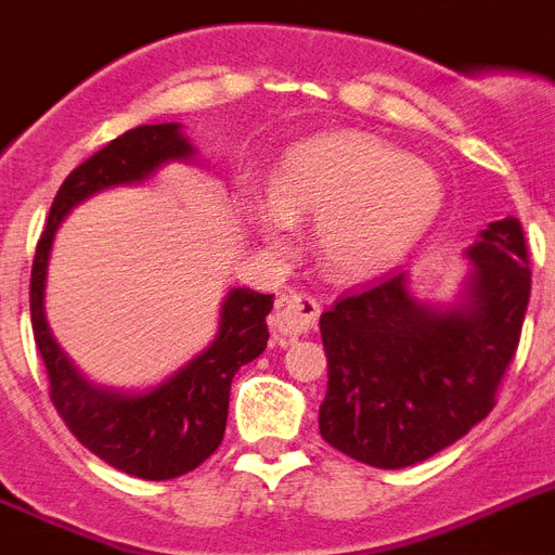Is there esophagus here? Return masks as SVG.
Segmentation results:
<instances>
[{
	"label": "esophagus",
	"instance_id": "34e87169",
	"mask_svg": "<svg viewBox=\"0 0 555 555\" xmlns=\"http://www.w3.org/2000/svg\"><path fill=\"white\" fill-rule=\"evenodd\" d=\"M320 311H323V306H320L317 297L288 292V295H281L278 297V302H274L269 325L274 328L278 339L286 343V339H292V336L306 334V331L314 328L317 320H320Z\"/></svg>",
	"mask_w": 555,
	"mask_h": 555
}]
</instances>
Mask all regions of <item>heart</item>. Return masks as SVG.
<instances>
[{
    "mask_svg": "<svg viewBox=\"0 0 555 555\" xmlns=\"http://www.w3.org/2000/svg\"><path fill=\"white\" fill-rule=\"evenodd\" d=\"M255 207L263 238L283 244L314 219V249L328 272L367 278L396 267L438 219L443 188L433 168L376 137L328 134L300 142L267 179Z\"/></svg>",
    "mask_w": 555,
    "mask_h": 555,
    "instance_id": "obj_1",
    "label": "heart"
}]
</instances>
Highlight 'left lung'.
Returning <instances> with one entry per match:
<instances>
[{"mask_svg": "<svg viewBox=\"0 0 555 555\" xmlns=\"http://www.w3.org/2000/svg\"><path fill=\"white\" fill-rule=\"evenodd\" d=\"M466 255L472 278L452 309L413 300L406 274L390 272L320 317L325 443L367 466L404 468L452 447L494 410L530 300L522 224L491 221Z\"/></svg>", "mask_w": 555, "mask_h": 555, "instance_id": "8db88e82", "label": "left lung"}]
</instances>
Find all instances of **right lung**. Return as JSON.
Returning a JSON list of instances; mask_svg holds the SVG:
<instances>
[{"label":"right lung","mask_w":555,"mask_h":555,"mask_svg":"<svg viewBox=\"0 0 555 555\" xmlns=\"http://www.w3.org/2000/svg\"><path fill=\"white\" fill-rule=\"evenodd\" d=\"M191 154V142L184 140L177 122L137 126L103 145L64 179L33 258L30 320L50 378L52 404L66 429L89 452L140 480L188 475L221 447L232 376L267 348V317L274 295L232 288L221 306L219 336L210 348L154 390L126 396L89 385L52 339L44 317L47 260L55 230L83 198L115 184L142 182L159 165L188 159Z\"/></svg>","instance_id":"1"}]
</instances>
